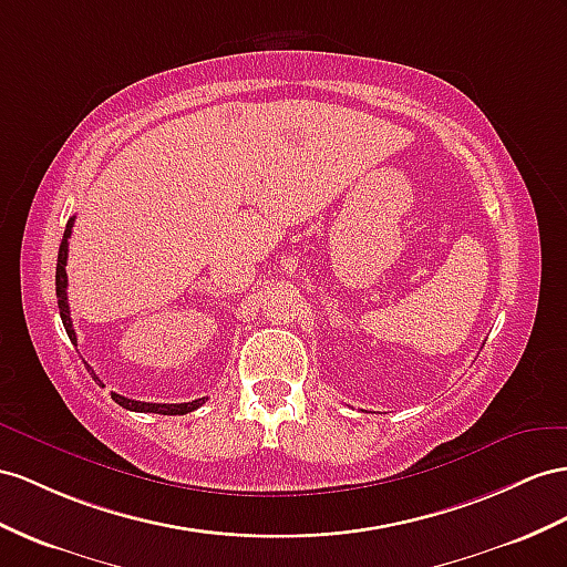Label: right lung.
Masks as SVG:
<instances>
[{
	"instance_id": "obj_1",
	"label": "right lung",
	"mask_w": 567,
	"mask_h": 567,
	"mask_svg": "<svg viewBox=\"0 0 567 567\" xmlns=\"http://www.w3.org/2000/svg\"><path fill=\"white\" fill-rule=\"evenodd\" d=\"M76 217H69L66 229H64V239L60 244V254H56V275H54V285H56V303H60V316H62V323L66 328V336L69 340L76 344V332H74V323H71V311H69V297H66V258H69V237H71V227H74ZM95 375V373H93ZM112 400L120 404L124 410H132V412H155V414H186V412H194L198 410L203 402L208 398H198L194 402H182V404H157V402H138V400H128L124 395L112 393Z\"/></svg>"
}]
</instances>
